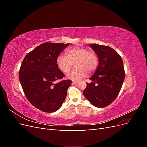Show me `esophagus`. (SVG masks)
<instances>
[{
    "label": "esophagus",
    "instance_id": "34e87169",
    "mask_svg": "<svg viewBox=\"0 0 147 147\" xmlns=\"http://www.w3.org/2000/svg\"><path fill=\"white\" fill-rule=\"evenodd\" d=\"M78 83V82H77V81H72V83L73 84H77Z\"/></svg>",
    "mask_w": 147,
    "mask_h": 147
}]
</instances>
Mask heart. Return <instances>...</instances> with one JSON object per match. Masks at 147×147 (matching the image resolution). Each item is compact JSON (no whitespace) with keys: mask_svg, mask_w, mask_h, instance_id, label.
Here are the masks:
<instances>
[{"mask_svg":"<svg viewBox=\"0 0 147 147\" xmlns=\"http://www.w3.org/2000/svg\"><path fill=\"white\" fill-rule=\"evenodd\" d=\"M56 63L59 69L67 73L73 67L75 68L67 75V78L78 80L86 76V72H94L99 65V58L94 51L84 47H71L65 51V56L59 55Z\"/></svg>","mask_w":147,"mask_h":147,"instance_id":"1","label":"heart"}]
</instances>
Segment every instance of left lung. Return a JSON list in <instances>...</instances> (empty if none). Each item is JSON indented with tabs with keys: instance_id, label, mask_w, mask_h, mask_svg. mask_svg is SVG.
<instances>
[{
	"instance_id": "obj_1",
	"label": "left lung",
	"mask_w": 147,
	"mask_h": 147,
	"mask_svg": "<svg viewBox=\"0 0 147 147\" xmlns=\"http://www.w3.org/2000/svg\"><path fill=\"white\" fill-rule=\"evenodd\" d=\"M90 47L98 56L99 64L83 94L96 107H105L112 103L121 90L125 77L123 62L112 48L96 43Z\"/></svg>"
}]
</instances>
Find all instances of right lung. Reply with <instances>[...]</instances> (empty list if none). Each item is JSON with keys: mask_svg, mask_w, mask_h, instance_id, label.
Wrapping results in <instances>:
<instances>
[{"mask_svg": "<svg viewBox=\"0 0 147 147\" xmlns=\"http://www.w3.org/2000/svg\"><path fill=\"white\" fill-rule=\"evenodd\" d=\"M69 45L43 43L26 55L20 67L19 78L26 97L44 112H54L61 107L72 83L70 80L55 83L65 77L56 59Z\"/></svg>", "mask_w": 147, "mask_h": 147, "instance_id": "obj_1", "label": "right lung"}]
</instances>
